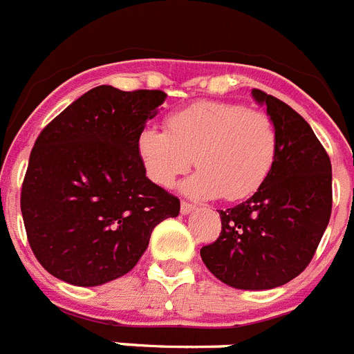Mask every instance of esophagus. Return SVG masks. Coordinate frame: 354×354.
I'll list each match as a JSON object with an SVG mask.
<instances>
[{
  "label": "esophagus",
  "mask_w": 354,
  "mask_h": 354,
  "mask_svg": "<svg viewBox=\"0 0 354 354\" xmlns=\"http://www.w3.org/2000/svg\"><path fill=\"white\" fill-rule=\"evenodd\" d=\"M193 209H195V206L189 204V202H183V204H180V213L183 214H189Z\"/></svg>",
  "instance_id": "1"
}]
</instances>
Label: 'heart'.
<instances>
[{
  "instance_id": "b5f03b06",
  "label": "heart",
  "mask_w": 354,
  "mask_h": 354,
  "mask_svg": "<svg viewBox=\"0 0 354 354\" xmlns=\"http://www.w3.org/2000/svg\"><path fill=\"white\" fill-rule=\"evenodd\" d=\"M138 150L157 186L171 188L195 162L198 171L184 186L186 193L232 202L263 186L276 162L277 131L259 109L204 100L168 114L165 131L145 127Z\"/></svg>"
}]
</instances>
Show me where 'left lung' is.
<instances>
[{"mask_svg": "<svg viewBox=\"0 0 354 354\" xmlns=\"http://www.w3.org/2000/svg\"><path fill=\"white\" fill-rule=\"evenodd\" d=\"M277 131V156L263 186L218 211L222 231L202 247L216 279L240 290H270L310 265L331 216V161L312 127L276 96L252 89Z\"/></svg>", "mask_w": 354, "mask_h": 354, "instance_id": "left-lung-1", "label": "left lung"}]
</instances>
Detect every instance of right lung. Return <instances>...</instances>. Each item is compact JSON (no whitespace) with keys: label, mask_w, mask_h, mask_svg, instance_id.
Instances as JSON below:
<instances>
[{"label":"right lung","mask_w":354,"mask_h":354,"mask_svg":"<svg viewBox=\"0 0 354 354\" xmlns=\"http://www.w3.org/2000/svg\"><path fill=\"white\" fill-rule=\"evenodd\" d=\"M166 95L98 86L51 120L30 153L21 213L39 263L75 286L131 272L179 198L147 177L138 138Z\"/></svg>","instance_id":"obj_1"}]
</instances>
